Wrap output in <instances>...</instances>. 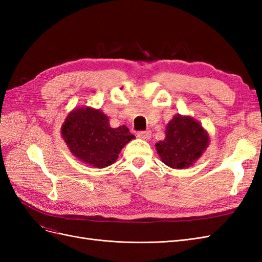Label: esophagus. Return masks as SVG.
Returning a JSON list of instances; mask_svg holds the SVG:
<instances>
[{
	"label": "esophagus",
	"instance_id": "1",
	"mask_svg": "<svg viewBox=\"0 0 262 262\" xmlns=\"http://www.w3.org/2000/svg\"><path fill=\"white\" fill-rule=\"evenodd\" d=\"M138 138L142 139V140H148L150 138V131L149 130H145V131H139L137 133Z\"/></svg>",
	"mask_w": 262,
	"mask_h": 262
}]
</instances>
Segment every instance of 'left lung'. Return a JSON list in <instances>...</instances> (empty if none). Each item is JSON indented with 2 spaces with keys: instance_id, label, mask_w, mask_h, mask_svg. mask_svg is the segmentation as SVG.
I'll return each instance as SVG.
<instances>
[{
  "instance_id": "left-lung-1",
  "label": "left lung",
  "mask_w": 262,
  "mask_h": 262,
  "mask_svg": "<svg viewBox=\"0 0 262 262\" xmlns=\"http://www.w3.org/2000/svg\"><path fill=\"white\" fill-rule=\"evenodd\" d=\"M209 136L191 117L175 116L166 128V138L156 143L162 161L171 168L192 165L208 147Z\"/></svg>"
}]
</instances>
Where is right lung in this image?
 Instances as JSON below:
<instances>
[{
	"label": "right lung",
	"mask_w": 262,
	"mask_h": 262,
	"mask_svg": "<svg viewBox=\"0 0 262 262\" xmlns=\"http://www.w3.org/2000/svg\"><path fill=\"white\" fill-rule=\"evenodd\" d=\"M62 136L73 155L98 168L114 164L134 138L125 125L112 128L108 117L92 108L73 110L62 125Z\"/></svg>",
	"instance_id": "add662e5"
}]
</instances>
